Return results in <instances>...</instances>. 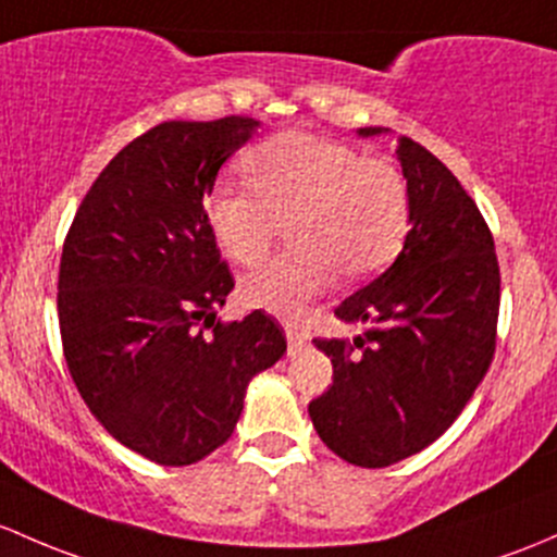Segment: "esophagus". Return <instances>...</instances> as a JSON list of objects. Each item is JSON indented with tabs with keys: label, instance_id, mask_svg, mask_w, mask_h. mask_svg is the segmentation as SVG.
Wrapping results in <instances>:
<instances>
[{
	"label": "esophagus",
	"instance_id": "esophagus-1",
	"mask_svg": "<svg viewBox=\"0 0 557 557\" xmlns=\"http://www.w3.org/2000/svg\"><path fill=\"white\" fill-rule=\"evenodd\" d=\"M285 338H288L290 352H298V349L304 347V342H307V336H304L296 325H285Z\"/></svg>",
	"mask_w": 557,
	"mask_h": 557
}]
</instances>
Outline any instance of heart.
<instances>
[{
  "label": "heart",
  "mask_w": 557,
  "mask_h": 557,
  "mask_svg": "<svg viewBox=\"0 0 557 557\" xmlns=\"http://www.w3.org/2000/svg\"><path fill=\"white\" fill-rule=\"evenodd\" d=\"M248 191L219 189L205 200V224L221 253L256 267L288 224L294 250L245 277L243 301L296 320L336 283L373 277L408 234V189L382 160H366L338 140L288 131L243 157Z\"/></svg>",
  "instance_id": "obj_1"
}]
</instances>
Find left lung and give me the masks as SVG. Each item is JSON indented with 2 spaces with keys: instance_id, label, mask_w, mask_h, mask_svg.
<instances>
[{
  "instance_id": "1",
  "label": "left lung",
  "mask_w": 557,
  "mask_h": 557,
  "mask_svg": "<svg viewBox=\"0 0 557 557\" xmlns=\"http://www.w3.org/2000/svg\"><path fill=\"white\" fill-rule=\"evenodd\" d=\"M395 154L411 226L403 250L336 307L342 323L366 331L314 338L333 384L309 403V419L333 454L368 470L419 454L454 424L488 371L499 318V263L478 205L417 140L400 136Z\"/></svg>"
}]
</instances>
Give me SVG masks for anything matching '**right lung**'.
Returning <instances> with one entry per match:
<instances>
[{"label": "right lung", "mask_w": 557, "mask_h": 557, "mask_svg": "<svg viewBox=\"0 0 557 557\" xmlns=\"http://www.w3.org/2000/svg\"><path fill=\"white\" fill-rule=\"evenodd\" d=\"M261 122H162L103 168L58 272L63 355L111 437L184 467L224 446L256 373L285 355L261 309L224 325L234 277L205 224L221 165Z\"/></svg>", "instance_id": "add662e5"}]
</instances>
